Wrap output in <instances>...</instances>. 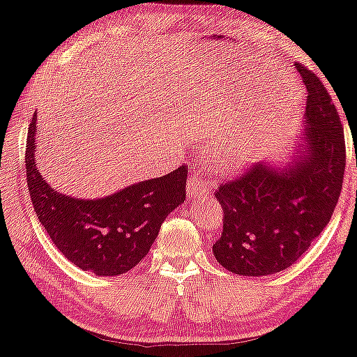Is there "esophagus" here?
<instances>
[{
  "mask_svg": "<svg viewBox=\"0 0 357 357\" xmlns=\"http://www.w3.org/2000/svg\"><path fill=\"white\" fill-rule=\"evenodd\" d=\"M187 191H188L190 198L195 199V198H198V196H203L208 193V187L204 185V180L195 172L190 175L188 183H187Z\"/></svg>",
  "mask_w": 357,
  "mask_h": 357,
  "instance_id": "34e87169",
  "label": "esophagus"
}]
</instances>
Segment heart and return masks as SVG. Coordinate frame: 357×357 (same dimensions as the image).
I'll list each match as a JSON object with an SVG mask.
<instances>
[{"label": "heart", "mask_w": 357, "mask_h": 357, "mask_svg": "<svg viewBox=\"0 0 357 357\" xmlns=\"http://www.w3.org/2000/svg\"><path fill=\"white\" fill-rule=\"evenodd\" d=\"M255 159V144L251 142L231 144L222 149L219 162L220 167L227 170V172H236V170L245 169L250 166Z\"/></svg>", "instance_id": "1"}]
</instances>
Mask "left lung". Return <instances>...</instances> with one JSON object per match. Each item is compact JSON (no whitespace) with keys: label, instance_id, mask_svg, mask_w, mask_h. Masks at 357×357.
Instances as JSON below:
<instances>
[{"label":"left lung","instance_id":"left-lung-1","mask_svg":"<svg viewBox=\"0 0 357 357\" xmlns=\"http://www.w3.org/2000/svg\"><path fill=\"white\" fill-rule=\"evenodd\" d=\"M307 90L304 133L290 162H259L219 185L224 230L217 262L236 275H271L294 264L327 227L343 187L344 133L314 72L296 64Z\"/></svg>","mask_w":357,"mask_h":357}]
</instances>
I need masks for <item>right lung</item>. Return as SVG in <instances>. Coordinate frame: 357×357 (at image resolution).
I'll list each match as a JSON object with an SVG mask.
<instances>
[{"mask_svg":"<svg viewBox=\"0 0 357 357\" xmlns=\"http://www.w3.org/2000/svg\"><path fill=\"white\" fill-rule=\"evenodd\" d=\"M37 114L29 126L25 166L30 198L41 225L72 264L101 277L135 267L162 222L187 195V167L149 178L98 199L72 198L46 183L35 164Z\"/></svg>","mask_w":357,"mask_h":357,"instance_id":"add662e5","label":"right lung"}]
</instances>
